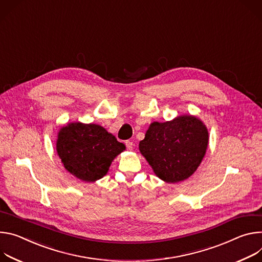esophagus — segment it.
Masks as SVG:
<instances>
[{"mask_svg": "<svg viewBox=\"0 0 262 262\" xmlns=\"http://www.w3.org/2000/svg\"><path fill=\"white\" fill-rule=\"evenodd\" d=\"M126 147L128 150H132L133 149V142L130 141V140H127L126 141Z\"/></svg>", "mask_w": 262, "mask_h": 262, "instance_id": "esophagus-1", "label": "esophagus"}]
</instances>
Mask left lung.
I'll return each mask as SVG.
<instances>
[{
	"label": "left lung",
	"instance_id": "obj_1",
	"mask_svg": "<svg viewBox=\"0 0 262 262\" xmlns=\"http://www.w3.org/2000/svg\"><path fill=\"white\" fill-rule=\"evenodd\" d=\"M208 130L193 115H180L169 122H154L139 142V151L155 175L167 183L189 178L205 156Z\"/></svg>",
	"mask_w": 262,
	"mask_h": 262
}]
</instances>
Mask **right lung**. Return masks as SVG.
Instances as JSON below:
<instances>
[{
    "label": "right lung",
    "mask_w": 262,
    "mask_h": 262,
    "mask_svg": "<svg viewBox=\"0 0 262 262\" xmlns=\"http://www.w3.org/2000/svg\"><path fill=\"white\" fill-rule=\"evenodd\" d=\"M56 150L72 175L85 182H95L106 175L113 159L126 147L102 126L77 122L58 132Z\"/></svg>",
    "instance_id": "obj_1"
}]
</instances>
